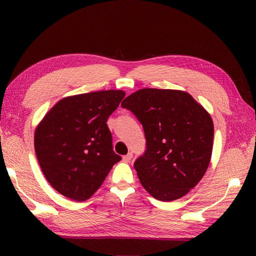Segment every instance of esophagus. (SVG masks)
<instances>
[{
	"instance_id": "34e87169",
	"label": "esophagus",
	"mask_w": 256,
	"mask_h": 256,
	"mask_svg": "<svg viewBox=\"0 0 256 256\" xmlns=\"http://www.w3.org/2000/svg\"><path fill=\"white\" fill-rule=\"evenodd\" d=\"M132 158H133V154H132L131 152H130V154H128L126 156H124V157H123V162H131V160H132Z\"/></svg>"
}]
</instances>
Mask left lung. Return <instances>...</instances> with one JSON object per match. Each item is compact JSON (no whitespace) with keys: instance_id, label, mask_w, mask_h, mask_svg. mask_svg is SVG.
Masks as SVG:
<instances>
[{"instance_id":"8db88e82","label":"left lung","mask_w":256,"mask_h":256,"mask_svg":"<svg viewBox=\"0 0 256 256\" xmlns=\"http://www.w3.org/2000/svg\"><path fill=\"white\" fill-rule=\"evenodd\" d=\"M140 120L146 150L134 162L138 180L151 196L170 202L196 188L209 167L214 122L188 92L144 88L122 102Z\"/></svg>"}]
</instances>
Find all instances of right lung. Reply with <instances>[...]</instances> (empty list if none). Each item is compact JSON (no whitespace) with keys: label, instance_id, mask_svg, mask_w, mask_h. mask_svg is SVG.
<instances>
[{"label":"right lung","instance_id":"add662e5","mask_svg":"<svg viewBox=\"0 0 256 256\" xmlns=\"http://www.w3.org/2000/svg\"><path fill=\"white\" fill-rule=\"evenodd\" d=\"M123 90H102L60 99L34 130L42 172L60 194L78 202L92 198L120 157L112 151L110 115Z\"/></svg>","mask_w":256,"mask_h":256}]
</instances>
